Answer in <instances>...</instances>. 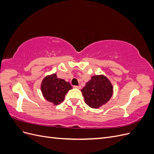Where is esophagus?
I'll use <instances>...</instances> for the list:
<instances>
[{"label":"esophagus","instance_id":"esophagus-1","mask_svg":"<svg viewBox=\"0 0 154 154\" xmlns=\"http://www.w3.org/2000/svg\"><path fill=\"white\" fill-rule=\"evenodd\" d=\"M74 88H78V89H80V88H82V87H81V85H78V86H74Z\"/></svg>","mask_w":154,"mask_h":154}]
</instances>
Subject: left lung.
Returning <instances> with one entry per match:
<instances>
[{"mask_svg": "<svg viewBox=\"0 0 154 154\" xmlns=\"http://www.w3.org/2000/svg\"><path fill=\"white\" fill-rule=\"evenodd\" d=\"M85 103L93 109L106 104L113 94V87L104 75H95L81 90Z\"/></svg>", "mask_w": 154, "mask_h": 154, "instance_id": "left-lung-1", "label": "left lung"}]
</instances>
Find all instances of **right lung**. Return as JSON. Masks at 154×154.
<instances>
[{
    "mask_svg": "<svg viewBox=\"0 0 154 154\" xmlns=\"http://www.w3.org/2000/svg\"><path fill=\"white\" fill-rule=\"evenodd\" d=\"M72 88L69 82L58 78L56 74L45 76L41 83V91L44 98L55 105L62 103L67 92Z\"/></svg>",
    "mask_w": 154,
    "mask_h": 154,
    "instance_id": "obj_1",
    "label": "right lung"
}]
</instances>
